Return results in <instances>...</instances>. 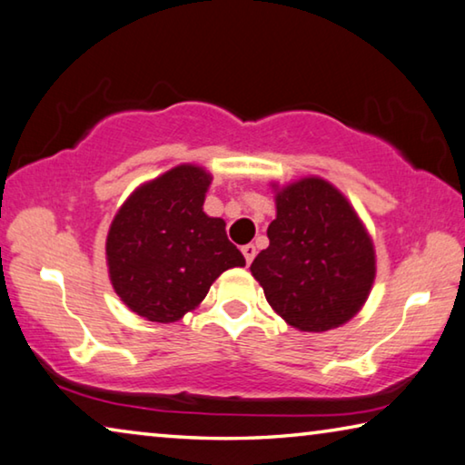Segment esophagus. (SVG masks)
Masks as SVG:
<instances>
[{"label": "esophagus", "instance_id": "esophagus-1", "mask_svg": "<svg viewBox=\"0 0 465 465\" xmlns=\"http://www.w3.org/2000/svg\"><path fill=\"white\" fill-rule=\"evenodd\" d=\"M242 255H245V262L252 263L253 257H255V245H245L242 247Z\"/></svg>", "mask_w": 465, "mask_h": 465}]
</instances>
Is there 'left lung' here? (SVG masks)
Listing matches in <instances>:
<instances>
[{"label":"left lung","instance_id":"8db88e82","mask_svg":"<svg viewBox=\"0 0 465 465\" xmlns=\"http://www.w3.org/2000/svg\"><path fill=\"white\" fill-rule=\"evenodd\" d=\"M276 218L252 274L284 322L303 332L347 324L372 291L376 252L366 224L332 183H272Z\"/></svg>","mask_w":465,"mask_h":465}]
</instances>
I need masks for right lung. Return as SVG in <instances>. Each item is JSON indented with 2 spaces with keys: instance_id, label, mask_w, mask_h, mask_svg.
I'll return each mask as SVG.
<instances>
[{
  "instance_id": "right-lung-1",
  "label": "right lung",
  "mask_w": 465,
  "mask_h": 465,
  "mask_svg": "<svg viewBox=\"0 0 465 465\" xmlns=\"http://www.w3.org/2000/svg\"><path fill=\"white\" fill-rule=\"evenodd\" d=\"M212 174L181 163L139 184L105 239L110 282L128 310L149 322H176L203 302L216 278L245 266L226 223L203 212Z\"/></svg>"
}]
</instances>
